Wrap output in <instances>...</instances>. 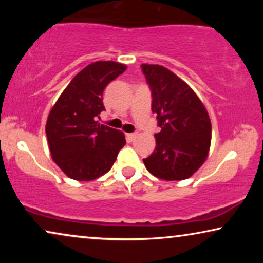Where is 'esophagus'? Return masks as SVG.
Returning <instances> with one entry per match:
<instances>
[{"instance_id":"obj_1","label":"esophagus","mask_w":263,"mask_h":263,"mask_svg":"<svg viewBox=\"0 0 263 263\" xmlns=\"http://www.w3.org/2000/svg\"><path fill=\"white\" fill-rule=\"evenodd\" d=\"M136 138H138V133H130V134H127V139L129 141H134Z\"/></svg>"}]
</instances>
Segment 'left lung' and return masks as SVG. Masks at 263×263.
Returning <instances> with one entry per match:
<instances>
[{
  "label": "left lung",
  "instance_id": "obj_1",
  "mask_svg": "<svg viewBox=\"0 0 263 263\" xmlns=\"http://www.w3.org/2000/svg\"><path fill=\"white\" fill-rule=\"evenodd\" d=\"M152 93V111L161 128L145 166L165 181L189 178L208 156L212 125L203 104L177 75L163 66L142 64Z\"/></svg>",
  "mask_w": 263,
  "mask_h": 263
}]
</instances>
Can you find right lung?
Listing matches in <instances>:
<instances>
[{"label": "right lung", "mask_w": 263, "mask_h": 263, "mask_svg": "<svg viewBox=\"0 0 263 263\" xmlns=\"http://www.w3.org/2000/svg\"><path fill=\"white\" fill-rule=\"evenodd\" d=\"M127 67L112 61L88 64L74 77L53 107L45 133L52 159L68 177L92 181L112 167L125 145L123 133L99 124L103 91Z\"/></svg>", "instance_id": "right-lung-1"}]
</instances>
